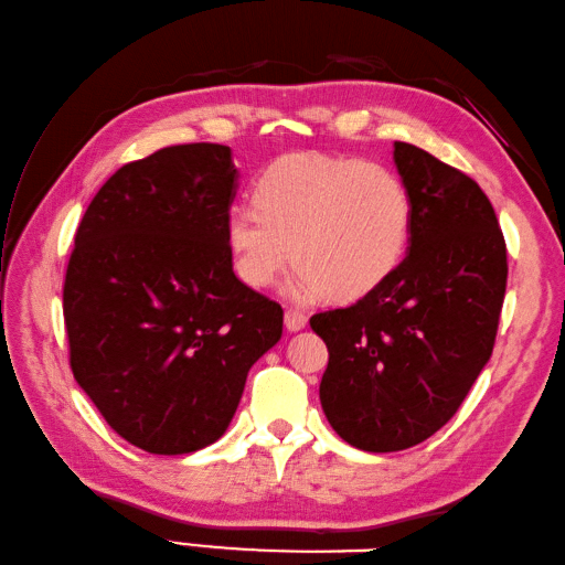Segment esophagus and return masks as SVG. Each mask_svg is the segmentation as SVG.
<instances>
[{"mask_svg":"<svg viewBox=\"0 0 565 565\" xmlns=\"http://www.w3.org/2000/svg\"><path fill=\"white\" fill-rule=\"evenodd\" d=\"M284 322H286V330L288 332H298V330H303V327L308 324V315L300 312V310L288 308L284 312Z\"/></svg>","mask_w":565,"mask_h":565,"instance_id":"34e87169","label":"esophagus"}]
</instances>
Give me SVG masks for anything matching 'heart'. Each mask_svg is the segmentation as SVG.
Segmentation results:
<instances>
[{
  "label": "heart",
  "instance_id": "heart-1",
  "mask_svg": "<svg viewBox=\"0 0 565 565\" xmlns=\"http://www.w3.org/2000/svg\"><path fill=\"white\" fill-rule=\"evenodd\" d=\"M255 206L226 214L235 274L269 286L288 257L298 262L296 296L361 298L383 284L404 257L414 204L395 170L359 159L291 153L253 185Z\"/></svg>",
  "mask_w": 565,
  "mask_h": 565
}]
</instances>
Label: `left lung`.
I'll return each mask as SVG.
<instances>
[{"label":"left lung","instance_id":"obj_1","mask_svg":"<svg viewBox=\"0 0 565 565\" xmlns=\"http://www.w3.org/2000/svg\"><path fill=\"white\" fill-rule=\"evenodd\" d=\"M412 194V245L390 277L347 308L315 312L330 351L327 422L365 452L424 443L460 409L491 359L508 250L489 196L462 170L395 141Z\"/></svg>","mask_w":565,"mask_h":565}]
</instances>
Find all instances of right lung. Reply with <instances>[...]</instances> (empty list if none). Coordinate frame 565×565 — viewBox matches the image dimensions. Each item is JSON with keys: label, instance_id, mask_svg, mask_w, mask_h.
Wrapping results in <instances>:
<instances>
[{"label": "right lung", "instance_id": "add662e5", "mask_svg": "<svg viewBox=\"0 0 565 565\" xmlns=\"http://www.w3.org/2000/svg\"><path fill=\"white\" fill-rule=\"evenodd\" d=\"M231 149L175 143L125 163L74 235L62 310L76 383L151 455L223 436L284 310L238 281L226 241Z\"/></svg>", "mask_w": 565, "mask_h": 565}]
</instances>
